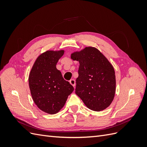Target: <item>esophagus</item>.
<instances>
[{"mask_svg":"<svg viewBox=\"0 0 147 147\" xmlns=\"http://www.w3.org/2000/svg\"><path fill=\"white\" fill-rule=\"evenodd\" d=\"M70 83L72 84V85L75 88V80H74V79H72V80H70Z\"/></svg>","mask_w":147,"mask_h":147,"instance_id":"1","label":"esophagus"}]
</instances>
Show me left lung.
<instances>
[{"label": "left lung", "mask_w": 147, "mask_h": 147, "mask_svg": "<svg viewBox=\"0 0 147 147\" xmlns=\"http://www.w3.org/2000/svg\"><path fill=\"white\" fill-rule=\"evenodd\" d=\"M79 62L75 93L88 109L100 112L113 100L116 77L112 64L98 49L86 47L71 54Z\"/></svg>", "instance_id": "8db88e82"}]
</instances>
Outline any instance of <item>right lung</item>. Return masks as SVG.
<instances>
[{"label":"right lung","instance_id":"add662e5","mask_svg":"<svg viewBox=\"0 0 147 147\" xmlns=\"http://www.w3.org/2000/svg\"><path fill=\"white\" fill-rule=\"evenodd\" d=\"M64 50H48L34 62L29 75V86L34 103L43 112L53 115L64 106L74 87L56 69Z\"/></svg>","mask_w":147,"mask_h":147}]
</instances>
